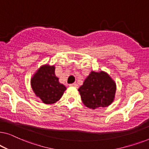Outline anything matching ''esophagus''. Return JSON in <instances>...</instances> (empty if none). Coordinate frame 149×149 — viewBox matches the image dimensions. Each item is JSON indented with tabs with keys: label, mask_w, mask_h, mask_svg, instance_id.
<instances>
[{
	"label": "esophagus",
	"mask_w": 149,
	"mask_h": 149,
	"mask_svg": "<svg viewBox=\"0 0 149 149\" xmlns=\"http://www.w3.org/2000/svg\"><path fill=\"white\" fill-rule=\"evenodd\" d=\"M69 86L75 87V88H78V85H77V83H72V84L69 85Z\"/></svg>",
	"instance_id": "esophagus-1"
}]
</instances>
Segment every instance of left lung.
Instances as JSON below:
<instances>
[{"label": "left lung", "instance_id": "8db88e82", "mask_svg": "<svg viewBox=\"0 0 149 149\" xmlns=\"http://www.w3.org/2000/svg\"><path fill=\"white\" fill-rule=\"evenodd\" d=\"M117 85L104 71H91L78 91L85 107L94 110L107 107L115 100Z\"/></svg>", "mask_w": 149, "mask_h": 149}]
</instances>
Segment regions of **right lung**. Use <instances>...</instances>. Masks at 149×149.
Here are the masks:
<instances>
[{
    "label": "right lung",
    "instance_id": "obj_1",
    "mask_svg": "<svg viewBox=\"0 0 149 149\" xmlns=\"http://www.w3.org/2000/svg\"><path fill=\"white\" fill-rule=\"evenodd\" d=\"M54 65L45 64L33 74L30 81L32 91L45 104H54L61 98L66 87L59 82Z\"/></svg>",
    "mask_w": 149,
    "mask_h": 149
}]
</instances>
